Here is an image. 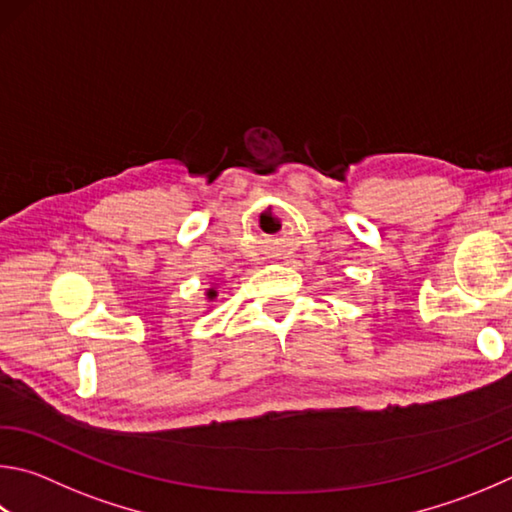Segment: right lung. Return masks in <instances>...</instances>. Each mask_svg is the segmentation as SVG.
Instances as JSON below:
<instances>
[{
	"label": "right lung",
	"instance_id": "add662e5",
	"mask_svg": "<svg viewBox=\"0 0 512 512\" xmlns=\"http://www.w3.org/2000/svg\"><path fill=\"white\" fill-rule=\"evenodd\" d=\"M215 297H217L215 291H208V300H215Z\"/></svg>",
	"mask_w": 512,
	"mask_h": 512
}]
</instances>
